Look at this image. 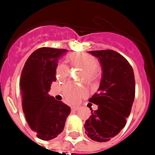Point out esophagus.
I'll return each mask as SVG.
<instances>
[{
    "label": "esophagus",
    "mask_w": 155,
    "mask_h": 155,
    "mask_svg": "<svg viewBox=\"0 0 155 155\" xmlns=\"http://www.w3.org/2000/svg\"><path fill=\"white\" fill-rule=\"evenodd\" d=\"M78 109H79L78 107H76V106H74V107H71V110L76 111V110H78Z\"/></svg>",
    "instance_id": "34e87169"
}]
</instances>
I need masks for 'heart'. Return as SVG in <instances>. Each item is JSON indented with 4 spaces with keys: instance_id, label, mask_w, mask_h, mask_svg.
<instances>
[{
    "instance_id": "1",
    "label": "heart",
    "mask_w": 155,
    "mask_h": 155,
    "mask_svg": "<svg viewBox=\"0 0 155 155\" xmlns=\"http://www.w3.org/2000/svg\"><path fill=\"white\" fill-rule=\"evenodd\" d=\"M67 61L72 66L84 69L83 78L88 83H94L98 79V61L86 53H72L67 56ZM70 74L69 68L64 64H58L55 68V77L58 81H64ZM86 94L84 88L76 84H66L62 88L63 99L66 103L76 104Z\"/></svg>"
}]
</instances>
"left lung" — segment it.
I'll use <instances>...</instances> for the list:
<instances>
[{
  "mask_svg": "<svg viewBox=\"0 0 155 155\" xmlns=\"http://www.w3.org/2000/svg\"><path fill=\"white\" fill-rule=\"evenodd\" d=\"M99 58L103 77L98 92L89 100L98 105L85 121V134L97 142L110 140L126 124L135 96L133 69L123 55L112 50L89 51Z\"/></svg>",
  "mask_w": 155,
  "mask_h": 155,
  "instance_id": "left-lung-1",
  "label": "left lung"
}]
</instances>
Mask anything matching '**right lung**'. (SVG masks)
I'll list each match as a JSON object with an SVG mask.
<instances>
[{"instance_id":"obj_1","label":"right lung","mask_w":155,"mask_h":155,"mask_svg":"<svg viewBox=\"0 0 155 155\" xmlns=\"http://www.w3.org/2000/svg\"><path fill=\"white\" fill-rule=\"evenodd\" d=\"M66 50L41 47L25 63L20 79L22 108L29 125L43 140L57 137L63 131L71 108L48 94L55 81L57 60Z\"/></svg>"}]
</instances>
